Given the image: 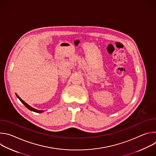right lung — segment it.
Returning a JSON list of instances; mask_svg holds the SVG:
<instances>
[{
    "label": "right lung",
    "mask_w": 156,
    "mask_h": 156,
    "mask_svg": "<svg viewBox=\"0 0 156 156\" xmlns=\"http://www.w3.org/2000/svg\"><path fill=\"white\" fill-rule=\"evenodd\" d=\"M16 97L19 99V100L21 102V103H23V104H24V105H25L27 108H28L30 110L33 111V112H36V113H42V112H44V110H37V109H36V108H33L32 107H31L30 105H29L28 104H27L24 101L22 100V99L17 95V94H16Z\"/></svg>",
    "instance_id": "right-lung-1"
}]
</instances>
